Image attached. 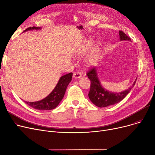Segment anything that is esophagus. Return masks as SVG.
I'll use <instances>...</instances> for the list:
<instances>
[{
  "instance_id": "1",
  "label": "esophagus",
  "mask_w": 155,
  "mask_h": 155,
  "mask_svg": "<svg viewBox=\"0 0 155 155\" xmlns=\"http://www.w3.org/2000/svg\"><path fill=\"white\" fill-rule=\"evenodd\" d=\"M82 77V73L80 71H76L73 73V78H80Z\"/></svg>"
}]
</instances>
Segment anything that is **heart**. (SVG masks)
<instances>
[{"label": "heart", "instance_id": "b5f03b06", "mask_svg": "<svg viewBox=\"0 0 155 155\" xmlns=\"http://www.w3.org/2000/svg\"><path fill=\"white\" fill-rule=\"evenodd\" d=\"M92 45V43L91 41H87L84 45L80 48V50L78 51V54L80 55H84L88 52V51L90 50L91 46ZM101 56V46L100 45H97L92 51L89 54L85 59V62L88 65H92L95 63L100 58Z\"/></svg>", "mask_w": 155, "mask_h": 155}]
</instances>
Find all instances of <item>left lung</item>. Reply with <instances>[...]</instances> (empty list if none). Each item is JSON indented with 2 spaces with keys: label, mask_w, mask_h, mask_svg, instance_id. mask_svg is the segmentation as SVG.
<instances>
[{
  "label": "left lung",
  "mask_w": 155,
  "mask_h": 155,
  "mask_svg": "<svg viewBox=\"0 0 155 155\" xmlns=\"http://www.w3.org/2000/svg\"><path fill=\"white\" fill-rule=\"evenodd\" d=\"M119 38L120 41H131V38L122 31H119ZM87 75L88 78L90 79L91 83L90 91L88 93V97L92 102L99 107H107L109 105L117 104L124 99L134 86L136 81V80L132 86L127 90L119 93H114L109 92L102 87L100 80L97 77L95 68H92L89 70Z\"/></svg>",
  "instance_id": "1"
}]
</instances>
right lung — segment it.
Here are the masks:
<instances>
[{
  "mask_svg": "<svg viewBox=\"0 0 155 155\" xmlns=\"http://www.w3.org/2000/svg\"><path fill=\"white\" fill-rule=\"evenodd\" d=\"M40 29V27H29L24 32L33 29L38 30ZM72 75V73H70L61 77L58 84H56L53 91L45 99L37 102H24L30 107L38 110H52L56 108L63 98L65 92H66V89L71 80Z\"/></svg>",
  "mask_w": 155,
  "mask_h": 155,
  "instance_id": "add662e5",
  "label": "right lung"
}]
</instances>
